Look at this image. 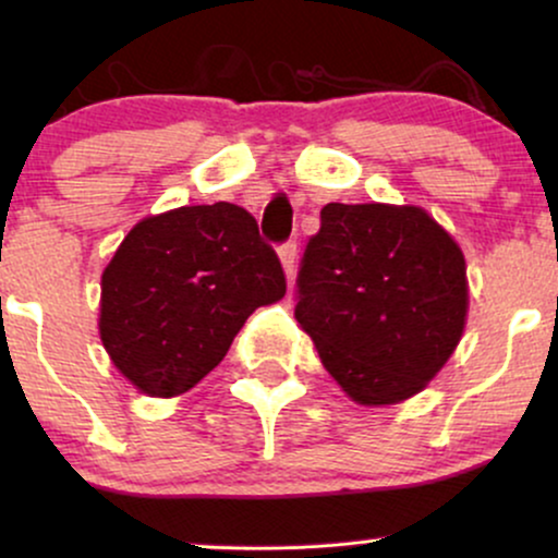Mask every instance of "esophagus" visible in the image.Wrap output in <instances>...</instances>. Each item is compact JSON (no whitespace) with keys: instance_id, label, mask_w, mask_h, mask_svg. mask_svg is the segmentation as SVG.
<instances>
[{"instance_id":"1","label":"esophagus","mask_w":558,"mask_h":558,"mask_svg":"<svg viewBox=\"0 0 558 558\" xmlns=\"http://www.w3.org/2000/svg\"><path fill=\"white\" fill-rule=\"evenodd\" d=\"M278 254H280V262H283V270H286V275H288V280H291V278H293V272H296V259H299L296 241H286V243H280Z\"/></svg>"}]
</instances>
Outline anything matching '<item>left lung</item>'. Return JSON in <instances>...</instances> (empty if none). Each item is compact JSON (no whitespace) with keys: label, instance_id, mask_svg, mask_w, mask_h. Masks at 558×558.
Segmentation results:
<instances>
[{"label":"left lung","instance_id":"1","mask_svg":"<svg viewBox=\"0 0 558 558\" xmlns=\"http://www.w3.org/2000/svg\"><path fill=\"white\" fill-rule=\"evenodd\" d=\"M293 315L351 399L403 401L462 338V248L420 207L328 204L301 257Z\"/></svg>","mask_w":558,"mask_h":558}]
</instances>
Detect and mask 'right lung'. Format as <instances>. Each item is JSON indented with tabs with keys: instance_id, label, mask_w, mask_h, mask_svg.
<instances>
[{
	"instance_id": "obj_1",
	"label": "right lung",
	"mask_w": 558,
	"mask_h": 558,
	"mask_svg": "<svg viewBox=\"0 0 558 558\" xmlns=\"http://www.w3.org/2000/svg\"><path fill=\"white\" fill-rule=\"evenodd\" d=\"M286 296V272L239 204L146 217L101 275L99 332L114 367L149 396L213 373L257 306Z\"/></svg>"
}]
</instances>
